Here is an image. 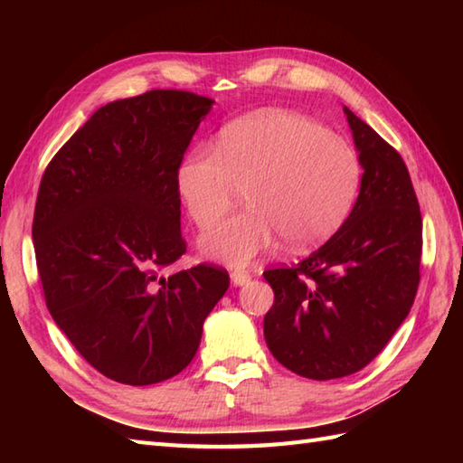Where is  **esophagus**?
I'll list each match as a JSON object with an SVG mask.
<instances>
[{
    "mask_svg": "<svg viewBox=\"0 0 463 463\" xmlns=\"http://www.w3.org/2000/svg\"><path fill=\"white\" fill-rule=\"evenodd\" d=\"M231 279L234 284H237V287H242V284H249L252 280V274L249 270H234L231 274Z\"/></svg>",
    "mask_w": 463,
    "mask_h": 463,
    "instance_id": "obj_1",
    "label": "esophagus"
}]
</instances>
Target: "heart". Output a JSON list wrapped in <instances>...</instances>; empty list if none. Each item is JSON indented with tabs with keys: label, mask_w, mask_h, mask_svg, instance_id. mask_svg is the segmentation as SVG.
Returning <instances> with one entry per match:
<instances>
[{
	"label": "heart",
	"mask_w": 463,
	"mask_h": 463,
	"mask_svg": "<svg viewBox=\"0 0 463 463\" xmlns=\"http://www.w3.org/2000/svg\"><path fill=\"white\" fill-rule=\"evenodd\" d=\"M362 183V163L346 137L292 111L250 115L221 131L214 149L181 163L176 189L199 226L232 209L239 189L250 209L203 234L213 259L247 264L279 237L292 250L317 247L348 219Z\"/></svg>",
	"instance_id": "heart-1"
}]
</instances>
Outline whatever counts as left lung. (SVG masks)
Returning a JSON list of instances; mask_svg holds the SVG:
<instances>
[{
	"label": "left lung",
	"mask_w": 463,
	"mask_h": 463,
	"mask_svg": "<svg viewBox=\"0 0 463 463\" xmlns=\"http://www.w3.org/2000/svg\"><path fill=\"white\" fill-rule=\"evenodd\" d=\"M360 151L362 183L334 237L292 267L264 270L274 304L269 350L310 380L344 378L378 356L414 304L421 213L408 166L388 141L344 107Z\"/></svg>",
	"instance_id": "obj_1"
}]
</instances>
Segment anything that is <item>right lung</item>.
Returning <instances> with one entry per match:
<instances>
[{
    "instance_id": "add662e5",
    "label": "right lung",
    "mask_w": 463,
    "mask_h": 463,
    "mask_svg": "<svg viewBox=\"0 0 463 463\" xmlns=\"http://www.w3.org/2000/svg\"><path fill=\"white\" fill-rule=\"evenodd\" d=\"M214 101L153 90L97 109L49 161L33 213L47 310L103 376L149 386L189 366L231 284L186 252L176 173Z\"/></svg>"
}]
</instances>
